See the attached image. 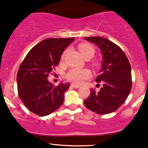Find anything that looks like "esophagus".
<instances>
[{"label": "esophagus", "instance_id": "1", "mask_svg": "<svg viewBox=\"0 0 148 148\" xmlns=\"http://www.w3.org/2000/svg\"><path fill=\"white\" fill-rule=\"evenodd\" d=\"M71 86L74 87V88H80V86H79V85H77V84H71Z\"/></svg>", "mask_w": 148, "mask_h": 148}]
</instances>
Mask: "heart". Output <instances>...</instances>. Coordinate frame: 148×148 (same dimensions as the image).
I'll return each mask as SVG.
<instances>
[{"label":"heart","mask_w":148,"mask_h":148,"mask_svg":"<svg viewBox=\"0 0 148 148\" xmlns=\"http://www.w3.org/2000/svg\"><path fill=\"white\" fill-rule=\"evenodd\" d=\"M79 50L81 54L83 56L84 58H92L95 54V49L91 45L86 43H82L79 45ZM67 53V50H65L63 52L62 56V59H64L65 56ZM91 77V71L87 69H80V68H73L69 72L66 74V79L70 82L76 84H81L84 82V81L88 79Z\"/></svg>","instance_id":"1"}]
</instances>
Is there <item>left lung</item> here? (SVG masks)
<instances>
[{"instance_id": "obj_1", "label": "left lung", "mask_w": 148, "mask_h": 148, "mask_svg": "<svg viewBox=\"0 0 148 148\" xmlns=\"http://www.w3.org/2000/svg\"><path fill=\"white\" fill-rule=\"evenodd\" d=\"M96 45L102 54L101 68L96 77L103 84L100 91L91 89L84 101L85 106L98 114H108L116 111L126 100L132 87L131 67L123 51L108 39L101 37H84Z\"/></svg>"}]
</instances>
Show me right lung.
Listing matches in <instances>:
<instances>
[{"label":"right lung","mask_w":148,"mask_h":148,"mask_svg":"<svg viewBox=\"0 0 148 148\" xmlns=\"http://www.w3.org/2000/svg\"><path fill=\"white\" fill-rule=\"evenodd\" d=\"M74 40L48 38L31 49L22 62L17 74L18 95L27 109L45 116L58 109L63 103L69 83L54 86L47 77L58 65L64 49Z\"/></svg>","instance_id":"obj_1"}]
</instances>
